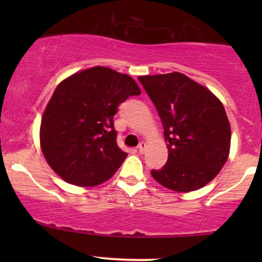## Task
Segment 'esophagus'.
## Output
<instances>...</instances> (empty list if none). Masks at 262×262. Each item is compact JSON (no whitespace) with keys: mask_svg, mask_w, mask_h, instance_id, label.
Wrapping results in <instances>:
<instances>
[{"mask_svg":"<svg viewBox=\"0 0 262 262\" xmlns=\"http://www.w3.org/2000/svg\"><path fill=\"white\" fill-rule=\"evenodd\" d=\"M145 150H146V144L141 141L139 145H138V151H139L140 154H144V152H145Z\"/></svg>","mask_w":262,"mask_h":262,"instance_id":"1","label":"esophagus"}]
</instances>
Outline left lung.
Listing matches in <instances>:
<instances>
[{
    "label": "left lung",
    "mask_w": 262,
    "mask_h": 262,
    "mask_svg": "<svg viewBox=\"0 0 262 262\" xmlns=\"http://www.w3.org/2000/svg\"><path fill=\"white\" fill-rule=\"evenodd\" d=\"M158 110L169 158L151 176L164 187L191 192L212 181L227 161L230 124L222 102L181 73L138 77Z\"/></svg>",
    "instance_id": "left-lung-1"
}]
</instances>
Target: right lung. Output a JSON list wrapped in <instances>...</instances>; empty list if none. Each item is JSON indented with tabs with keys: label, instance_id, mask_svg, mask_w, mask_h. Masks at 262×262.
I'll return each mask as SVG.
<instances>
[{
	"label": "right lung",
	"instance_id": "right-lung-1",
	"mask_svg": "<svg viewBox=\"0 0 262 262\" xmlns=\"http://www.w3.org/2000/svg\"><path fill=\"white\" fill-rule=\"evenodd\" d=\"M140 93L129 75L104 66L61 81L40 124L41 151L50 167L81 187L111 179L128 155L117 145L113 117L119 103Z\"/></svg>",
	"mask_w": 262,
	"mask_h": 262
}]
</instances>
